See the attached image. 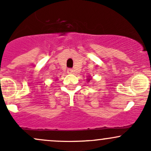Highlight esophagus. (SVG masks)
I'll return each mask as SVG.
<instances>
[{
  "instance_id": "1",
  "label": "esophagus",
  "mask_w": 151,
  "mask_h": 151,
  "mask_svg": "<svg viewBox=\"0 0 151 151\" xmlns=\"http://www.w3.org/2000/svg\"><path fill=\"white\" fill-rule=\"evenodd\" d=\"M74 72V71H73V70H72V69H68V70H67V73L68 74H72Z\"/></svg>"
}]
</instances>
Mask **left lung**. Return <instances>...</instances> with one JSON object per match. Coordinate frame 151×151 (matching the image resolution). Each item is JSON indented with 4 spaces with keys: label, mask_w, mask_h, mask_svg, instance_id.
<instances>
[{
    "label": "left lung",
    "mask_w": 151,
    "mask_h": 151,
    "mask_svg": "<svg viewBox=\"0 0 151 151\" xmlns=\"http://www.w3.org/2000/svg\"><path fill=\"white\" fill-rule=\"evenodd\" d=\"M91 79H92V78L90 77V76H88V78H87V79H86V81H87L88 82H89V81H90V80H91Z\"/></svg>",
    "instance_id": "8db88e82"
}]
</instances>
